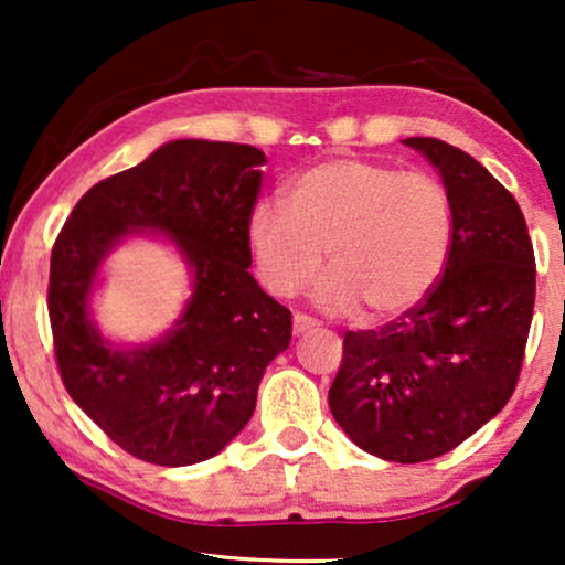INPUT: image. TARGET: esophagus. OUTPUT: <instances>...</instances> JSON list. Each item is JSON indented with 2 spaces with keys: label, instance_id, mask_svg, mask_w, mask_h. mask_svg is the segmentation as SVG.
Wrapping results in <instances>:
<instances>
[{
  "label": "esophagus",
  "instance_id": "1",
  "mask_svg": "<svg viewBox=\"0 0 565 565\" xmlns=\"http://www.w3.org/2000/svg\"><path fill=\"white\" fill-rule=\"evenodd\" d=\"M316 327H319V321L311 319V316H306V313L292 316V331H296V334H303V331H311Z\"/></svg>",
  "mask_w": 565,
  "mask_h": 565
}]
</instances>
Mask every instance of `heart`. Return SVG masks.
Returning <instances> with one entry per match:
<instances>
[{
	"label": "heart",
	"instance_id": "obj_1",
	"mask_svg": "<svg viewBox=\"0 0 565 565\" xmlns=\"http://www.w3.org/2000/svg\"><path fill=\"white\" fill-rule=\"evenodd\" d=\"M452 198L437 177L373 159L321 161L288 184V205L262 200L246 238L262 285L288 298L331 273L316 300L331 313L360 306L367 321L396 319L429 296L452 246Z\"/></svg>",
	"mask_w": 565,
	"mask_h": 565
}]
</instances>
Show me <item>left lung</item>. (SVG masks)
Returning <instances> with one entry per match:
<instances>
[{"label": "left lung", "instance_id": "8db88e82", "mask_svg": "<svg viewBox=\"0 0 565 565\" xmlns=\"http://www.w3.org/2000/svg\"><path fill=\"white\" fill-rule=\"evenodd\" d=\"M452 198L445 273L419 306L344 334L329 388L339 427L391 462L450 452L512 398L535 308V252L522 207L489 169L439 138H406Z\"/></svg>", "mask_w": 565, "mask_h": 565}]
</instances>
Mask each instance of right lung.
<instances>
[{
    "label": "right lung",
    "mask_w": 565,
    "mask_h": 565,
    "mask_svg": "<svg viewBox=\"0 0 565 565\" xmlns=\"http://www.w3.org/2000/svg\"><path fill=\"white\" fill-rule=\"evenodd\" d=\"M265 153L182 138L82 195L51 252L56 365L84 414L128 455L177 468L218 455L257 406L265 367L290 344V311L249 275V213ZM167 233L191 262L193 298L172 335L118 351L86 319L98 262L126 233Z\"/></svg>",
    "instance_id": "add662e5"
}]
</instances>
